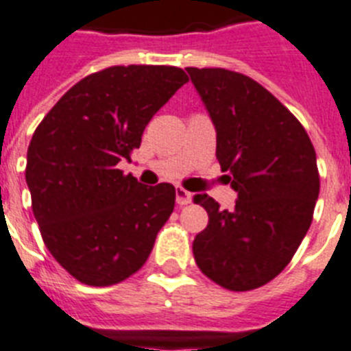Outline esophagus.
Segmentation results:
<instances>
[{
  "label": "esophagus",
  "mask_w": 351,
  "mask_h": 351,
  "mask_svg": "<svg viewBox=\"0 0 351 351\" xmlns=\"http://www.w3.org/2000/svg\"><path fill=\"white\" fill-rule=\"evenodd\" d=\"M175 193H176V203H178V205H187V203H191L189 191H185L184 187H176Z\"/></svg>",
  "instance_id": "1"
}]
</instances>
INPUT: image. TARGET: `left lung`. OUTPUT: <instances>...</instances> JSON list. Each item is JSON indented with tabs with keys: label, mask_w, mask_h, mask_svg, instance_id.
<instances>
[{
	"label": "left lung",
	"mask_w": 351,
	"mask_h": 351,
	"mask_svg": "<svg viewBox=\"0 0 351 351\" xmlns=\"http://www.w3.org/2000/svg\"><path fill=\"white\" fill-rule=\"evenodd\" d=\"M216 128V157L237 193L221 210L196 194L208 225L194 237L203 275L230 291H252L282 273L312 223L319 196L316 152L300 121L250 76L187 67Z\"/></svg>",
	"instance_id": "obj_1"
}]
</instances>
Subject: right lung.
Instances as JSON below:
<instances>
[{"instance_id": "add662e5", "label": "right lung", "mask_w": 351, "mask_h": 351, "mask_svg": "<svg viewBox=\"0 0 351 351\" xmlns=\"http://www.w3.org/2000/svg\"><path fill=\"white\" fill-rule=\"evenodd\" d=\"M189 78L173 66H114L73 85L37 126L26 184L44 244L78 282L114 285L148 261L175 187H148L130 160L152 117Z\"/></svg>"}]
</instances>
